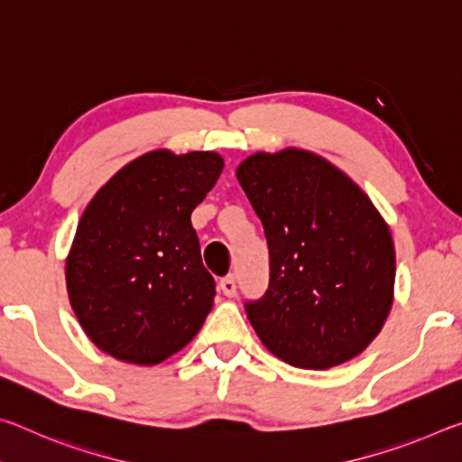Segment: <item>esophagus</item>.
Masks as SVG:
<instances>
[{"mask_svg":"<svg viewBox=\"0 0 462 462\" xmlns=\"http://www.w3.org/2000/svg\"><path fill=\"white\" fill-rule=\"evenodd\" d=\"M220 289H222L226 297H234V295H236V277H234V275L224 277V279L220 281Z\"/></svg>","mask_w":462,"mask_h":462,"instance_id":"1","label":"esophagus"}]
</instances>
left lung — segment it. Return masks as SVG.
Returning a JSON list of instances; mask_svg holds the SVG:
<instances>
[{
    "label": "left lung",
    "instance_id": "1",
    "mask_svg": "<svg viewBox=\"0 0 462 462\" xmlns=\"http://www.w3.org/2000/svg\"><path fill=\"white\" fill-rule=\"evenodd\" d=\"M269 242L271 283L246 316L281 361L330 369L363 353L393 306L389 224L344 171L306 148L254 152L236 169Z\"/></svg>",
    "mask_w": 462,
    "mask_h": 462
}]
</instances>
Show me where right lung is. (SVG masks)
Segmentation results:
<instances>
[{"label":"right lung","instance_id":"1","mask_svg":"<svg viewBox=\"0 0 462 462\" xmlns=\"http://www.w3.org/2000/svg\"><path fill=\"white\" fill-rule=\"evenodd\" d=\"M222 154L136 156L85 208L65 263L67 293L88 338L116 361L154 366L185 348L214 306L191 212Z\"/></svg>","mask_w":462,"mask_h":462}]
</instances>
